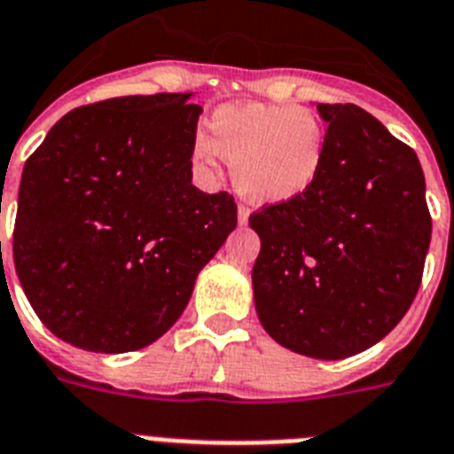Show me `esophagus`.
Instances as JSON below:
<instances>
[{
    "label": "esophagus",
    "instance_id": "34e87169",
    "mask_svg": "<svg viewBox=\"0 0 454 454\" xmlns=\"http://www.w3.org/2000/svg\"><path fill=\"white\" fill-rule=\"evenodd\" d=\"M249 207H245V205H239L238 207V221H239V226H247V221H249Z\"/></svg>",
    "mask_w": 454,
    "mask_h": 454
}]
</instances>
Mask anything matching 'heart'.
<instances>
[{"mask_svg":"<svg viewBox=\"0 0 454 454\" xmlns=\"http://www.w3.org/2000/svg\"><path fill=\"white\" fill-rule=\"evenodd\" d=\"M193 163L219 173L231 161L233 184L247 200L284 205L318 182L327 156V129L314 110L300 106H223L209 120V138L193 140Z\"/></svg>","mask_w":454,"mask_h":454,"instance_id":"heart-1","label":"heart"}]
</instances>
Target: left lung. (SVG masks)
Instances as JSON below:
<instances>
[{"label":"left lung","instance_id":"1","mask_svg":"<svg viewBox=\"0 0 454 454\" xmlns=\"http://www.w3.org/2000/svg\"><path fill=\"white\" fill-rule=\"evenodd\" d=\"M323 173L298 200L249 216L251 284L265 333L300 356L341 360L409 311L432 239L425 175L409 145L357 106L318 104Z\"/></svg>","mask_w":454,"mask_h":454}]
</instances>
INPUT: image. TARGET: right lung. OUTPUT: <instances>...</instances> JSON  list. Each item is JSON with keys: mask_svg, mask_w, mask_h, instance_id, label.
I'll list each match as a JSON object with an SVG mask.
<instances>
[{"mask_svg": "<svg viewBox=\"0 0 454 454\" xmlns=\"http://www.w3.org/2000/svg\"><path fill=\"white\" fill-rule=\"evenodd\" d=\"M193 94L120 97L57 121L25 163L15 272L55 337L127 353L168 333L238 226L226 192L192 184Z\"/></svg>", "mask_w": 454, "mask_h": 454, "instance_id": "obj_1", "label": "right lung"}]
</instances>
